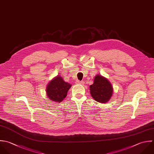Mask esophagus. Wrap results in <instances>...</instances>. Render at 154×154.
Wrapping results in <instances>:
<instances>
[{"label": "esophagus", "mask_w": 154, "mask_h": 154, "mask_svg": "<svg viewBox=\"0 0 154 154\" xmlns=\"http://www.w3.org/2000/svg\"><path fill=\"white\" fill-rule=\"evenodd\" d=\"M76 83L77 84H80V85H83L85 83V82L83 81H79V80H77L76 81Z\"/></svg>", "instance_id": "1"}]
</instances>
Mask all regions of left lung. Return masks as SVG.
Listing matches in <instances>:
<instances>
[{"label":"left lung","mask_w":154,"mask_h":154,"mask_svg":"<svg viewBox=\"0 0 154 154\" xmlns=\"http://www.w3.org/2000/svg\"><path fill=\"white\" fill-rule=\"evenodd\" d=\"M89 88L92 97L100 103L109 101L113 93V88L110 82L100 74H97L95 77L94 83Z\"/></svg>","instance_id":"obj_1"}]
</instances>
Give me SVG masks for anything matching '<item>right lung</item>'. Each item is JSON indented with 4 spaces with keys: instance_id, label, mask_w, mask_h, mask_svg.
I'll use <instances>...</instances> for the list:
<instances>
[{
    "instance_id": "right-lung-1",
    "label": "right lung",
    "mask_w": 154,
    "mask_h": 154,
    "mask_svg": "<svg viewBox=\"0 0 154 154\" xmlns=\"http://www.w3.org/2000/svg\"><path fill=\"white\" fill-rule=\"evenodd\" d=\"M71 85L65 82L59 75L54 77L46 88L47 96L52 101L60 103L66 97Z\"/></svg>"
}]
</instances>
